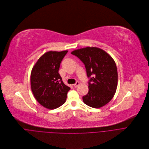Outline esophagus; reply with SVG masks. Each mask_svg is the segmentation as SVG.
<instances>
[{
	"mask_svg": "<svg viewBox=\"0 0 149 149\" xmlns=\"http://www.w3.org/2000/svg\"><path fill=\"white\" fill-rule=\"evenodd\" d=\"M79 85V82H78V81H77V82H76V83L75 84H74L73 85H74V87H75V88H77V87H78V86Z\"/></svg>",
	"mask_w": 149,
	"mask_h": 149,
	"instance_id": "obj_1",
	"label": "esophagus"
}]
</instances>
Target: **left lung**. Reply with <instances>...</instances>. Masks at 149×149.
Instances as JSON below:
<instances>
[{
  "label": "left lung",
  "mask_w": 149,
  "mask_h": 149,
  "mask_svg": "<svg viewBox=\"0 0 149 149\" xmlns=\"http://www.w3.org/2000/svg\"><path fill=\"white\" fill-rule=\"evenodd\" d=\"M71 54L84 64L88 82V94L82 97L84 102L93 108H100L113 98L118 86L116 65L112 57L97 47H85Z\"/></svg>",
  "instance_id": "1"
}]
</instances>
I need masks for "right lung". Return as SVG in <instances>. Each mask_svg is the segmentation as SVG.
<instances>
[{
	"mask_svg": "<svg viewBox=\"0 0 149 149\" xmlns=\"http://www.w3.org/2000/svg\"><path fill=\"white\" fill-rule=\"evenodd\" d=\"M67 52L66 50L45 53L31 70V91L37 102L47 109H54L63 105L70 90L58 73L61 62Z\"/></svg>",
	"mask_w": 149,
	"mask_h": 149,
	"instance_id": "1",
	"label": "right lung"
}]
</instances>
